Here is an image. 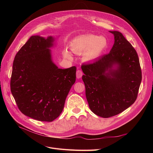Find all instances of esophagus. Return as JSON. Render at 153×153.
<instances>
[{"label":"esophagus","instance_id":"obj_1","mask_svg":"<svg viewBox=\"0 0 153 153\" xmlns=\"http://www.w3.org/2000/svg\"><path fill=\"white\" fill-rule=\"evenodd\" d=\"M83 75V72L80 69H78L76 71V78H80Z\"/></svg>","mask_w":153,"mask_h":153}]
</instances>
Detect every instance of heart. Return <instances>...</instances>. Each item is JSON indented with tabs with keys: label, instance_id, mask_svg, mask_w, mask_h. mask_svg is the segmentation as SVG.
Segmentation results:
<instances>
[{
	"label": "heart",
	"instance_id": "1",
	"mask_svg": "<svg viewBox=\"0 0 153 153\" xmlns=\"http://www.w3.org/2000/svg\"><path fill=\"white\" fill-rule=\"evenodd\" d=\"M107 45V41L104 37H98L95 35L82 36L73 40L71 45V50L77 54L85 52L84 59L91 61L98 57ZM64 56L71 58L69 52H64Z\"/></svg>",
	"mask_w": 153,
	"mask_h": 153
}]
</instances>
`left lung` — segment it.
<instances>
[{
	"label": "left lung",
	"instance_id": "obj_1",
	"mask_svg": "<svg viewBox=\"0 0 153 153\" xmlns=\"http://www.w3.org/2000/svg\"><path fill=\"white\" fill-rule=\"evenodd\" d=\"M110 32L115 39L110 52L94 62L82 65L89 107L92 112L104 118L121 113L133 104L142 81L136 50L121 32ZM115 63L118 67L112 70Z\"/></svg>",
	"mask_w": 153,
	"mask_h": 153
}]
</instances>
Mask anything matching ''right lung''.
Instances as JSON below:
<instances>
[{
	"mask_svg": "<svg viewBox=\"0 0 153 153\" xmlns=\"http://www.w3.org/2000/svg\"><path fill=\"white\" fill-rule=\"evenodd\" d=\"M52 37L32 36L15 55L11 91L22 114L52 122L61 114L76 80L75 66L59 69L51 59Z\"/></svg>",
	"mask_w": 153,
	"mask_h": 153,
	"instance_id": "right-lung-1",
	"label": "right lung"
}]
</instances>
